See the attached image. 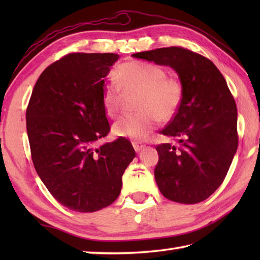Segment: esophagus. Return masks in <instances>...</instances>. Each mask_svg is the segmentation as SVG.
Wrapping results in <instances>:
<instances>
[{
  "label": "esophagus",
  "mask_w": 260,
  "mask_h": 260,
  "mask_svg": "<svg viewBox=\"0 0 260 260\" xmlns=\"http://www.w3.org/2000/svg\"><path fill=\"white\" fill-rule=\"evenodd\" d=\"M132 144H133V148H134L135 151H140L144 148V144H142L141 142H135V141H134V142Z\"/></svg>",
  "instance_id": "34e87169"
}]
</instances>
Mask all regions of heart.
<instances>
[{
  "label": "heart",
  "instance_id": "b5f03b06",
  "mask_svg": "<svg viewBox=\"0 0 260 260\" xmlns=\"http://www.w3.org/2000/svg\"><path fill=\"white\" fill-rule=\"evenodd\" d=\"M116 81L105 86L103 107L109 116H116L121 108L125 94L140 91V111L125 114L113 124L116 136L142 140L162 120L175 116L183 100V85L178 78L169 77L164 68L142 60L120 64L114 73Z\"/></svg>",
  "mask_w": 260,
  "mask_h": 260
}]
</instances>
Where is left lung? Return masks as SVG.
I'll return each instance as SVG.
<instances>
[{
  "mask_svg": "<svg viewBox=\"0 0 260 260\" xmlns=\"http://www.w3.org/2000/svg\"><path fill=\"white\" fill-rule=\"evenodd\" d=\"M132 56L171 67L182 82V103L161 131L177 146L156 147L159 159L155 179L166 199L200 203L225 180L239 144L236 103L225 78L209 58L182 47Z\"/></svg>",
  "mask_w": 260,
  "mask_h": 260,
  "instance_id": "8db88e82",
  "label": "left lung"
}]
</instances>
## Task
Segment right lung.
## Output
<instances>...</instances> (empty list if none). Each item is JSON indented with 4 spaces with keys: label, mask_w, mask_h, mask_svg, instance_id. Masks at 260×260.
<instances>
[{
    "label": "right lung",
    "mask_w": 260,
    "mask_h": 260,
    "mask_svg": "<svg viewBox=\"0 0 260 260\" xmlns=\"http://www.w3.org/2000/svg\"><path fill=\"white\" fill-rule=\"evenodd\" d=\"M118 58L111 52L61 57L39 77L26 110L35 171L54 199L77 212L112 204L135 157L125 138L96 148L110 132L102 95Z\"/></svg>",
    "instance_id": "add662e5"
}]
</instances>
